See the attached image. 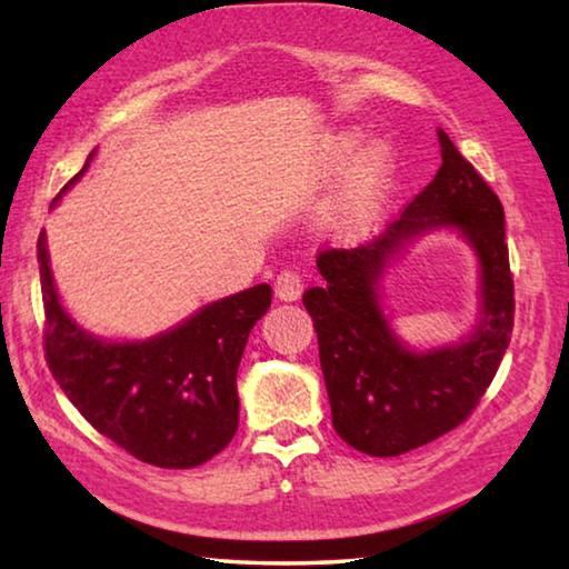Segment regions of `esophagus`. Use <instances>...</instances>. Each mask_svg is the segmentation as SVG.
Segmentation results:
<instances>
[{"label":"esophagus","mask_w":569,"mask_h":569,"mask_svg":"<svg viewBox=\"0 0 569 569\" xmlns=\"http://www.w3.org/2000/svg\"><path fill=\"white\" fill-rule=\"evenodd\" d=\"M303 293V278L298 271H291V268H286V271L278 273L276 278V296L281 298V301H298Z\"/></svg>","instance_id":"1"}]
</instances>
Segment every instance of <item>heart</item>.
<instances>
[{"instance_id":"obj_1","label":"heart","mask_w":569,"mask_h":569,"mask_svg":"<svg viewBox=\"0 0 569 569\" xmlns=\"http://www.w3.org/2000/svg\"><path fill=\"white\" fill-rule=\"evenodd\" d=\"M361 146V132L339 130L326 142V160L331 168H341ZM391 176V150L383 142L366 148L346 178L343 188L321 210V226L331 236H349L359 228L381 198Z\"/></svg>"}]
</instances>
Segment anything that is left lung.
I'll use <instances>...</instances> for the list:
<instances>
[{
  "label": "left lung",
  "mask_w": 569,
  "mask_h": 569,
  "mask_svg": "<svg viewBox=\"0 0 569 569\" xmlns=\"http://www.w3.org/2000/svg\"><path fill=\"white\" fill-rule=\"evenodd\" d=\"M437 134L435 180L371 243L323 250L316 266L326 283L303 293L336 435L369 457L407 455L459 427L485 397L512 336L505 208L449 134ZM435 229H455L478 258V321L457 345L411 350L382 308V276L411 239Z\"/></svg>",
  "instance_id": "8db88e82"
}]
</instances>
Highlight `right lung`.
I'll use <instances>...</instances> for the list:
<instances>
[{"label": "right lung", "instance_id": "add662e5", "mask_svg": "<svg viewBox=\"0 0 569 569\" xmlns=\"http://www.w3.org/2000/svg\"><path fill=\"white\" fill-rule=\"evenodd\" d=\"M94 158L67 182L52 208ZM44 353L54 381L102 437L166 469L206 465L238 431V366L250 329L271 306V286L200 306L150 339L108 341L77 323L54 288L44 230L37 240Z\"/></svg>", "mask_w": 569, "mask_h": 569}]
</instances>
